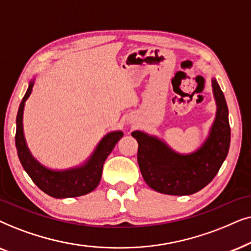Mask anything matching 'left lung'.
Wrapping results in <instances>:
<instances>
[{"instance_id":"left-lung-1","label":"left lung","mask_w":251,"mask_h":251,"mask_svg":"<svg viewBox=\"0 0 251 251\" xmlns=\"http://www.w3.org/2000/svg\"><path fill=\"white\" fill-rule=\"evenodd\" d=\"M212 89L216 119L208 139L195 152L180 155L156 136L132 133L139 143L140 171L150 188L168 195H190L209 185L218 173L228 153L230 127L225 96L216 79H212Z\"/></svg>"}]
</instances>
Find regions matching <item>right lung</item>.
Instances as JSON below:
<instances>
[{"label":"right lung","mask_w":251,"mask_h":251,"mask_svg":"<svg viewBox=\"0 0 251 251\" xmlns=\"http://www.w3.org/2000/svg\"><path fill=\"white\" fill-rule=\"evenodd\" d=\"M33 85L34 82H29L27 92L19 105L16 119V148L23 168L27 172L33 182L52 198H76L93 192L101 180L103 164L115 148L116 143L122 139L124 135L123 132L117 131L106 134L100 141L91 158L79 168L65 170V171H52L45 168L38 160L33 158L26 146L24 132H23V112H24L26 100L32 93Z\"/></svg>","instance_id":"right-lung-1"}]
</instances>
